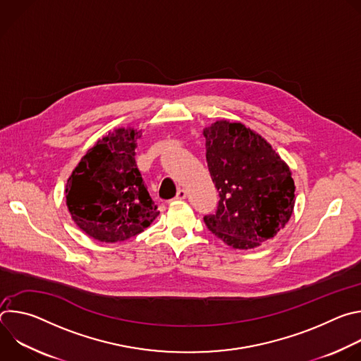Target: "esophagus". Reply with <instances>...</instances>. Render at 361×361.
<instances>
[{
	"label": "esophagus",
	"mask_w": 361,
	"mask_h": 361,
	"mask_svg": "<svg viewBox=\"0 0 361 361\" xmlns=\"http://www.w3.org/2000/svg\"><path fill=\"white\" fill-rule=\"evenodd\" d=\"M187 197V192H185V190H183V188H180L178 191H177V195H176V200H184Z\"/></svg>",
	"instance_id": "1"
}]
</instances>
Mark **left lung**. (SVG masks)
<instances>
[{"label":"left lung","instance_id":"obj_1","mask_svg":"<svg viewBox=\"0 0 361 361\" xmlns=\"http://www.w3.org/2000/svg\"><path fill=\"white\" fill-rule=\"evenodd\" d=\"M205 159L220 192L209 230L235 250L273 238L288 223L295 202L291 170L260 134L241 123L219 120L202 131Z\"/></svg>","mask_w":361,"mask_h":361}]
</instances>
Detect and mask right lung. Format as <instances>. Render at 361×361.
<instances>
[{
  "mask_svg": "<svg viewBox=\"0 0 361 361\" xmlns=\"http://www.w3.org/2000/svg\"><path fill=\"white\" fill-rule=\"evenodd\" d=\"M141 131L133 127L109 131L85 152L67 180L71 219L97 241H126L160 214L135 166Z\"/></svg>",
  "mask_w": 361,
  "mask_h": 361,
  "instance_id": "add662e5",
  "label": "right lung"
}]
</instances>
